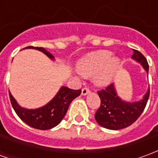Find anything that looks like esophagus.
<instances>
[{
  "label": "esophagus",
  "mask_w": 158,
  "mask_h": 158,
  "mask_svg": "<svg viewBox=\"0 0 158 158\" xmlns=\"http://www.w3.org/2000/svg\"><path fill=\"white\" fill-rule=\"evenodd\" d=\"M90 92V90H89V88H87V87H85V88H83L82 91H81V94H82L83 96H85L87 94H89Z\"/></svg>",
  "instance_id": "esophagus-1"
}]
</instances>
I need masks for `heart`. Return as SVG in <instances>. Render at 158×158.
<instances>
[{"instance_id": "1", "label": "heart", "mask_w": 158, "mask_h": 158, "mask_svg": "<svg viewBox=\"0 0 158 158\" xmlns=\"http://www.w3.org/2000/svg\"><path fill=\"white\" fill-rule=\"evenodd\" d=\"M121 65V60L113 56L109 51H97L87 54L79 60L78 72L85 78L94 76V83L97 86H106L114 79Z\"/></svg>"}]
</instances>
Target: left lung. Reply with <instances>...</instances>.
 I'll list each match as a JSON object with an SVG mask.
<instances>
[{
    "instance_id": "left-lung-1",
    "label": "left lung",
    "mask_w": 158,
    "mask_h": 158,
    "mask_svg": "<svg viewBox=\"0 0 158 158\" xmlns=\"http://www.w3.org/2000/svg\"><path fill=\"white\" fill-rule=\"evenodd\" d=\"M133 51L132 58L139 62L148 73L149 65L146 57L139 51ZM97 93L101 99V105L95 114L96 122L106 129L117 130L129 127L141 115L149 98L150 89L147 90L142 100L133 103L120 99L113 84Z\"/></svg>"
}]
</instances>
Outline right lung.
<instances>
[{
  "instance_id": "add662e5",
  "label": "right lung",
  "mask_w": 158,
  "mask_h": 158,
  "mask_svg": "<svg viewBox=\"0 0 158 158\" xmlns=\"http://www.w3.org/2000/svg\"><path fill=\"white\" fill-rule=\"evenodd\" d=\"M25 48L39 50L51 59H54V56L43 47L27 46ZM80 93L81 89H72L63 86L50 102L37 109H26L21 107L10 92L9 97L13 109L22 121L34 129L46 130L60 123L65 116L70 103L79 96Z\"/></svg>"
}]
</instances>
